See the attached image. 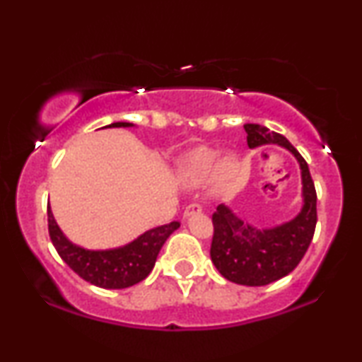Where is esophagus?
<instances>
[{
    "instance_id": "34e87169",
    "label": "esophagus",
    "mask_w": 362,
    "mask_h": 362,
    "mask_svg": "<svg viewBox=\"0 0 362 362\" xmlns=\"http://www.w3.org/2000/svg\"><path fill=\"white\" fill-rule=\"evenodd\" d=\"M201 212H202V207L199 204H189L185 209V212H182V217H185V219H189L191 216L201 214Z\"/></svg>"
}]
</instances>
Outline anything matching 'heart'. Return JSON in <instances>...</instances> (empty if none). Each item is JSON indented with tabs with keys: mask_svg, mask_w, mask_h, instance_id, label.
I'll use <instances>...</instances> for the list:
<instances>
[{
	"mask_svg": "<svg viewBox=\"0 0 362 362\" xmlns=\"http://www.w3.org/2000/svg\"><path fill=\"white\" fill-rule=\"evenodd\" d=\"M237 170H239V160L234 153H224L219 156V151L207 146L192 150L180 166L182 180L194 186L204 185L212 176V182L216 186L224 187L234 180Z\"/></svg>",
	"mask_w": 362,
	"mask_h": 362,
	"instance_id": "1",
	"label": "heart"
}]
</instances>
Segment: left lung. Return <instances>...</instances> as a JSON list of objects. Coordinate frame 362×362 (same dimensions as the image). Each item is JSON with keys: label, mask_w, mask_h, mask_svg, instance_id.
Here are the masks:
<instances>
[{"label": "left lung", "mask_w": 362, "mask_h": 362, "mask_svg": "<svg viewBox=\"0 0 362 362\" xmlns=\"http://www.w3.org/2000/svg\"><path fill=\"white\" fill-rule=\"evenodd\" d=\"M247 145L259 148L279 145L296 158L301 171L303 204L293 219L275 227L259 229L219 204L212 214L214 237L211 259L219 274L229 281L247 286H264L284 279L303 259L316 227V191L308 165L295 146L280 133L257 123H245Z\"/></svg>", "instance_id": "obj_1"}]
</instances>
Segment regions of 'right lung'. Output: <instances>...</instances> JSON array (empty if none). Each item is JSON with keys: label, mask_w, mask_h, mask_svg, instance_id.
<instances>
[{"label": "right lung", "mask_w": 362, "mask_h": 362, "mask_svg": "<svg viewBox=\"0 0 362 362\" xmlns=\"http://www.w3.org/2000/svg\"><path fill=\"white\" fill-rule=\"evenodd\" d=\"M135 127L128 122H115L103 128H130ZM49 235L61 259L76 274L92 285L100 288L118 290L136 285L145 280L155 267L156 257L168 237L181 224L177 221L166 226L155 227L143 232L135 240L122 247L105 250H90L74 244L64 235L61 227L54 219L51 206L47 204Z\"/></svg>", "instance_id": "1"}]
</instances>
